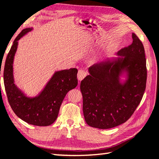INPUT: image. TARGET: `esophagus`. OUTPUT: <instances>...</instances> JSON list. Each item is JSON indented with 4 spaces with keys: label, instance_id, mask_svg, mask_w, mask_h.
Wrapping results in <instances>:
<instances>
[{
    "label": "esophagus",
    "instance_id": "34e87169",
    "mask_svg": "<svg viewBox=\"0 0 159 159\" xmlns=\"http://www.w3.org/2000/svg\"><path fill=\"white\" fill-rule=\"evenodd\" d=\"M87 75V73L85 72V71L84 70H79V72L77 74V77L78 79H79V81H81L82 80L85 79V77Z\"/></svg>",
    "mask_w": 159,
    "mask_h": 159
}]
</instances>
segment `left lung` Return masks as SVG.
Returning <instances> with one entry per match:
<instances>
[{"instance_id": "left-lung-1", "label": "left lung", "mask_w": 159, "mask_h": 159, "mask_svg": "<svg viewBox=\"0 0 159 159\" xmlns=\"http://www.w3.org/2000/svg\"><path fill=\"white\" fill-rule=\"evenodd\" d=\"M132 39L131 45L118 52L119 57L92 65L80 82L83 114L89 126L110 129L123 124L141 101L147 80L145 49L134 33ZM124 73L127 78L122 83Z\"/></svg>"}]
</instances>
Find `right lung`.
I'll return each mask as SVG.
<instances>
[{"mask_svg":"<svg viewBox=\"0 0 159 159\" xmlns=\"http://www.w3.org/2000/svg\"><path fill=\"white\" fill-rule=\"evenodd\" d=\"M32 30V27L24 29L14 40L5 61L4 85L9 105L18 117L31 125L48 126L57 120L67 93L77 86L78 70L71 68L55 71L39 95L28 97L14 83L13 63L18 40Z\"/></svg>","mask_w":159,"mask_h":159,"instance_id":"add662e5","label":"right lung"}]
</instances>
